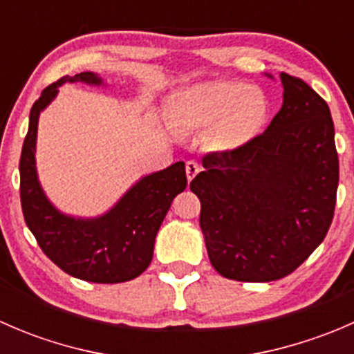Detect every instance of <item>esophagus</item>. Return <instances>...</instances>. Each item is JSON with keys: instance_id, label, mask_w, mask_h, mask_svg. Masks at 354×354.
Here are the masks:
<instances>
[{"instance_id": "1", "label": "esophagus", "mask_w": 354, "mask_h": 354, "mask_svg": "<svg viewBox=\"0 0 354 354\" xmlns=\"http://www.w3.org/2000/svg\"><path fill=\"white\" fill-rule=\"evenodd\" d=\"M185 169H187V178H188V181H192V180H194V178L198 174L200 166H198L197 162H195V160H187V164H185Z\"/></svg>"}]
</instances>
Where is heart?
Returning <instances> with one entry per match:
<instances>
[{
	"label": "heart",
	"mask_w": 354,
	"mask_h": 354,
	"mask_svg": "<svg viewBox=\"0 0 354 354\" xmlns=\"http://www.w3.org/2000/svg\"><path fill=\"white\" fill-rule=\"evenodd\" d=\"M167 121L178 131H202L203 144L217 154H233L252 144L269 116L262 88L240 80H209L174 92Z\"/></svg>",
	"instance_id": "1"
}]
</instances>
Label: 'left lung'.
I'll use <instances>...</instances> for the list:
<instances>
[{
    "label": "left lung",
    "instance_id": "left-lung-1",
    "mask_svg": "<svg viewBox=\"0 0 354 354\" xmlns=\"http://www.w3.org/2000/svg\"><path fill=\"white\" fill-rule=\"evenodd\" d=\"M281 82L283 108L267 130L241 151L203 157L190 183L210 263L227 279L286 277L334 217L339 157L329 106L301 78L281 73Z\"/></svg>",
    "mask_w": 354,
    "mask_h": 354
}]
</instances>
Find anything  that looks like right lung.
I'll return each mask as SVG.
<instances>
[{
    "label": "right lung",
    "instance_id": "add662e5",
    "mask_svg": "<svg viewBox=\"0 0 354 354\" xmlns=\"http://www.w3.org/2000/svg\"><path fill=\"white\" fill-rule=\"evenodd\" d=\"M102 85L92 71L62 77L42 91L28 118L20 156V202L25 223L42 252L62 270L88 283L131 281L151 266L156 234L171 202L187 188L185 162L144 176L106 214L80 219L59 212L42 192L35 169L39 114L48 108L63 84Z\"/></svg>",
    "mask_w": 354,
    "mask_h": 354
}]
</instances>
